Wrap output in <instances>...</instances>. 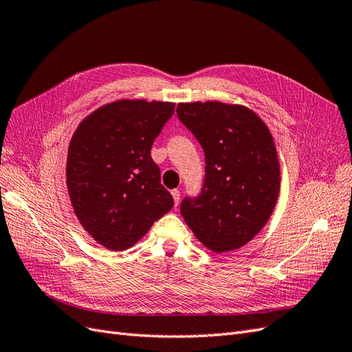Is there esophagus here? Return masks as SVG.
Returning a JSON list of instances; mask_svg holds the SVG:
<instances>
[{
    "instance_id": "obj_1",
    "label": "esophagus",
    "mask_w": 352,
    "mask_h": 352,
    "mask_svg": "<svg viewBox=\"0 0 352 352\" xmlns=\"http://www.w3.org/2000/svg\"><path fill=\"white\" fill-rule=\"evenodd\" d=\"M172 195H173V199H175V207H177L179 199H180V192H179L177 189H173V190H172Z\"/></svg>"
}]
</instances>
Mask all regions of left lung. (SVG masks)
<instances>
[{
  "label": "left lung",
  "mask_w": 352,
  "mask_h": 352,
  "mask_svg": "<svg viewBox=\"0 0 352 352\" xmlns=\"http://www.w3.org/2000/svg\"><path fill=\"white\" fill-rule=\"evenodd\" d=\"M177 117L206 155L197 197L180 212L195 236L214 252L238 250L270 219L280 189V167L270 131L242 105L217 101L177 104Z\"/></svg>",
  "instance_id": "8db88e82"
}]
</instances>
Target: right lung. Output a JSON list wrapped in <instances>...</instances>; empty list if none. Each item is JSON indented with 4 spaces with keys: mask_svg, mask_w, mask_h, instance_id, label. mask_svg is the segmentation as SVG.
<instances>
[{
    "mask_svg": "<svg viewBox=\"0 0 352 352\" xmlns=\"http://www.w3.org/2000/svg\"><path fill=\"white\" fill-rule=\"evenodd\" d=\"M173 113V102L120 100L95 110L74 132L66 167L70 201L83 229L105 248L132 247L172 210L151 146Z\"/></svg>",
    "mask_w": 352,
    "mask_h": 352,
    "instance_id": "right-lung-1",
    "label": "right lung"
}]
</instances>
